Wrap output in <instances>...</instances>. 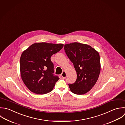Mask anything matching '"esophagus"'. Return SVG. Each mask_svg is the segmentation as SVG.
<instances>
[{"mask_svg": "<svg viewBox=\"0 0 125 125\" xmlns=\"http://www.w3.org/2000/svg\"><path fill=\"white\" fill-rule=\"evenodd\" d=\"M61 76L62 77V78L63 79H65L66 78V76H67V73H66L65 71H63L62 72V73H61Z\"/></svg>", "mask_w": 125, "mask_h": 125, "instance_id": "obj_1", "label": "esophagus"}]
</instances>
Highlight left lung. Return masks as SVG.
<instances>
[{
	"instance_id": "8db88e82",
	"label": "left lung",
	"mask_w": 125,
	"mask_h": 125,
	"mask_svg": "<svg viewBox=\"0 0 125 125\" xmlns=\"http://www.w3.org/2000/svg\"><path fill=\"white\" fill-rule=\"evenodd\" d=\"M64 48L77 73L75 82L69 84L70 90L74 94H84L93 88L99 77V54L91 46L77 42L66 44Z\"/></svg>"
}]
</instances>
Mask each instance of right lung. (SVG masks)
Masks as SVG:
<instances>
[{
	"mask_svg": "<svg viewBox=\"0 0 125 125\" xmlns=\"http://www.w3.org/2000/svg\"><path fill=\"white\" fill-rule=\"evenodd\" d=\"M63 47L62 44L36 43L22 52L20 59V74L31 92L44 94L53 90L59 78L53 73L54 66L51 57Z\"/></svg>",
	"mask_w": 125,
	"mask_h": 125,
	"instance_id": "add662e5",
	"label": "right lung"
}]
</instances>
